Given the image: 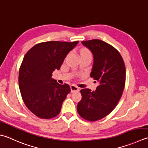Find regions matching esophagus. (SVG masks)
I'll return each mask as SVG.
<instances>
[{
    "label": "esophagus",
    "mask_w": 148,
    "mask_h": 148,
    "mask_svg": "<svg viewBox=\"0 0 148 148\" xmlns=\"http://www.w3.org/2000/svg\"><path fill=\"white\" fill-rule=\"evenodd\" d=\"M71 92H76L79 91V88L77 87V86L75 85H72L71 86Z\"/></svg>",
    "instance_id": "obj_1"
}]
</instances>
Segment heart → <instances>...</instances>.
Returning <instances> with one entry per match:
<instances>
[{
    "label": "heart",
    "instance_id": "b5f03b06",
    "mask_svg": "<svg viewBox=\"0 0 148 148\" xmlns=\"http://www.w3.org/2000/svg\"><path fill=\"white\" fill-rule=\"evenodd\" d=\"M83 53H90L88 50H86V49H83V50L81 51V54H83Z\"/></svg>",
    "mask_w": 148,
    "mask_h": 148
}]
</instances>
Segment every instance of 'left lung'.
<instances>
[{
	"label": "left lung",
	"mask_w": 148,
	"mask_h": 148,
	"mask_svg": "<svg viewBox=\"0 0 148 148\" xmlns=\"http://www.w3.org/2000/svg\"><path fill=\"white\" fill-rule=\"evenodd\" d=\"M82 43L93 54L90 77L99 85L95 91L81 90L82 98L77 110L85 120L96 121L108 115L122 96L126 81L125 65L121 54L108 43L97 39Z\"/></svg>",
	"instance_id": "obj_1"
}]
</instances>
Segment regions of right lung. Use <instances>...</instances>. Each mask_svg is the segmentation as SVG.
<instances>
[{"mask_svg": "<svg viewBox=\"0 0 148 148\" xmlns=\"http://www.w3.org/2000/svg\"><path fill=\"white\" fill-rule=\"evenodd\" d=\"M78 42L40 43L24 56L19 70V88L25 105L37 117L47 119L60 114L71 87L68 84L58 83L52 78L53 72L59 70Z\"/></svg>", "mask_w": 148, "mask_h": 148, "instance_id": "add662e5", "label": "right lung"}]
</instances>
